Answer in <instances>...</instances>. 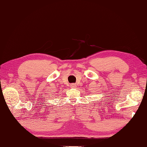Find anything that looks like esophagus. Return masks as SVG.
I'll return each mask as SVG.
<instances>
[{"mask_svg":"<svg viewBox=\"0 0 147 147\" xmlns=\"http://www.w3.org/2000/svg\"><path fill=\"white\" fill-rule=\"evenodd\" d=\"M76 86H77V85L76 84H70V87H71V88H76Z\"/></svg>","mask_w":147,"mask_h":147,"instance_id":"34e87169","label":"esophagus"}]
</instances>
